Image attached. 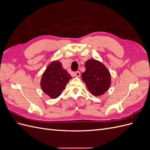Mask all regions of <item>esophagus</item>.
Segmentation results:
<instances>
[{"mask_svg": "<svg viewBox=\"0 0 150 150\" xmlns=\"http://www.w3.org/2000/svg\"><path fill=\"white\" fill-rule=\"evenodd\" d=\"M75 75H76V77H80V76H81V74H80V72H79V71H77V72H75Z\"/></svg>", "mask_w": 150, "mask_h": 150, "instance_id": "obj_1", "label": "esophagus"}]
</instances>
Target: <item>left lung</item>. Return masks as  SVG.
<instances>
[{"mask_svg": "<svg viewBox=\"0 0 150 150\" xmlns=\"http://www.w3.org/2000/svg\"><path fill=\"white\" fill-rule=\"evenodd\" d=\"M86 71L82 74V80L90 93L99 96L106 93L111 83V74L102 62L94 59L85 63Z\"/></svg>", "mask_w": 150, "mask_h": 150, "instance_id": "left-lung-1", "label": "left lung"}]
</instances>
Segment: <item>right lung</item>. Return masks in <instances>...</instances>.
<instances>
[{
    "label": "right lung",
    "mask_w": 150,
    "mask_h": 150,
    "mask_svg": "<svg viewBox=\"0 0 150 150\" xmlns=\"http://www.w3.org/2000/svg\"><path fill=\"white\" fill-rule=\"evenodd\" d=\"M71 78V75L62 67L61 63L54 61L44 72L40 80V87L45 94L51 99H55L62 94Z\"/></svg>",
    "instance_id": "obj_1"
}]
</instances>
